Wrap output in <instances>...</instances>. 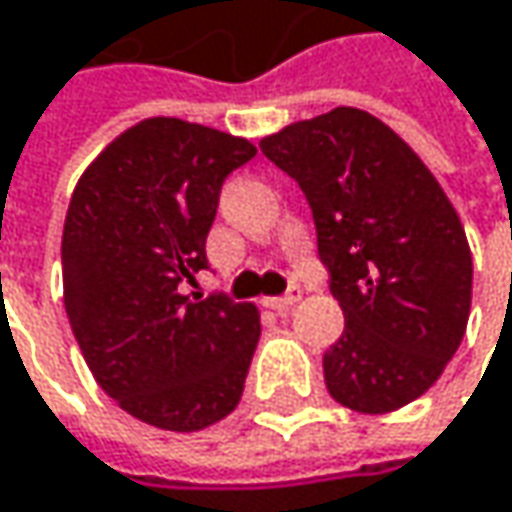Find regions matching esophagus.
<instances>
[{"instance_id":"obj_1","label":"esophagus","mask_w":512,"mask_h":512,"mask_svg":"<svg viewBox=\"0 0 512 512\" xmlns=\"http://www.w3.org/2000/svg\"><path fill=\"white\" fill-rule=\"evenodd\" d=\"M299 296H302V290H299V287H290V290H287L284 296H275V299H263V302H266L269 308H275L278 314H284V311H290V308H293V305L299 302Z\"/></svg>"}]
</instances>
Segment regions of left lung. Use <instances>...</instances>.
<instances>
[{"label":"left lung","instance_id":"8db88e82","mask_svg":"<svg viewBox=\"0 0 512 512\" xmlns=\"http://www.w3.org/2000/svg\"><path fill=\"white\" fill-rule=\"evenodd\" d=\"M260 151L305 192L347 320L323 356L329 394L361 415L412 403L454 358L471 311V252L445 189L388 124L353 106L296 121Z\"/></svg>","mask_w":512,"mask_h":512}]
</instances>
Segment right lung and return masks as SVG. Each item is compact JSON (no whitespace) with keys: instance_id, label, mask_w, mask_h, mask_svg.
Masks as SVG:
<instances>
[{"instance_id":"obj_1","label":"right lung","mask_w":512,"mask_h":512,"mask_svg":"<svg viewBox=\"0 0 512 512\" xmlns=\"http://www.w3.org/2000/svg\"><path fill=\"white\" fill-rule=\"evenodd\" d=\"M249 139L148 118L79 177L61 234L64 308L97 385L133 418L195 433L231 415L260 338L252 302L183 293L207 269L225 177Z\"/></svg>"}]
</instances>
